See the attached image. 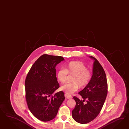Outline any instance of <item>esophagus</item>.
Listing matches in <instances>:
<instances>
[{
	"mask_svg": "<svg viewBox=\"0 0 129 129\" xmlns=\"http://www.w3.org/2000/svg\"><path fill=\"white\" fill-rule=\"evenodd\" d=\"M65 96L68 98V99H70L72 98V96L70 95V94H65Z\"/></svg>",
	"mask_w": 129,
	"mask_h": 129,
	"instance_id": "obj_1",
	"label": "esophagus"
}]
</instances>
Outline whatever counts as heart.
Returning <instances> with one entry per match:
<instances>
[{"label":"heart","mask_w":129,"mask_h":129,"mask_svg":"<svg viewBox=\"0 0 129 129\" xmlns=\"http://www.w3.org/2000/svg\"><path fill=\"white\" fill-rule=\"evenodd\" d=\"M68 74L73 75L72 83H67L61 87L67 94H72L80 88H84L90 83L92 74L87 69L86 65L79 61H72L68 63L65 69H59L56 73V78L59 82L63 84L66 81Z\"/></svg>","instance_id":"b5f03b06"}]
</instances>
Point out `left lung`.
Here are the masks:
<instances>
[{
    "label": "left lung",
    "mask_w": 129,
    "mask_h": 129,
    "mask_svg": "<svg viewBox=\"0 0 129 129\" xmlns=\"http://www.w3.org/2000/svg\"><path fill=\"white\" fill-rule=\"evenodd\" d=\"M89 57L94 60L92 78L89 84L78 93L84 99L80 100L76 96L73 97L76 104L72 112V117L75 121L81 124L87 123L97 117L108 92L105 70L96 59L92 56Z\"/></svg>",
    "instance_id": "left-lung-1"
}]
</instances>
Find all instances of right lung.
I'll use <instances>...</instances> for the list:
<instances>
[{
    "instance_id": "add662e5",
    "label": "right lung",
    "mask_w": 129,
    "mask_h": 129,
    "mask_svg": "<svg viewBox=\"0 0 129 129\" xmlns=\"http://www.w3.org/2000/svg\"><path fill=\"white\" fill-rule=\"evenodd\" d=\"M64 60L61 56L43 55L27 75L25 90L28 107L31 113L42 121L53 119L65 99L62 91L52 95L59 87L55 67Z\"/></svg>"
}]
</instances>
